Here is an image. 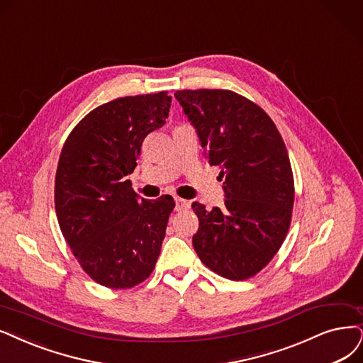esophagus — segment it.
<instances>
[{
	"label": "esophagus",
	"instance_id": "obj_1",
	"mask_svg": "<svg viewBox=\"0 0 363 363\" xmlns=\"http://www.w3.org/2000/svg\"><path fill=\"white\" fill-rule=\"evenodd\" d=\"M174 203H177V211H184V209H189L190 208V202L189 200H184L181 197H174Z\"/></svg>",
	"mask_w": 363,
	"mask_h": 363
}]
</instances>
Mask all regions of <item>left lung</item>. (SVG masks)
Returning a JSON list of instances; mask_svg holds the SVG:
<instances>
[{
  "instance_id": "obj_1",
  "label": "left lung",
  "mask_w": 363,
  "mask_h": 363,
  "mask_svg": "<svg viewBox=\"0 0 363 363\" xmlns=\"http://www.w3.org/2000/svg\"><path fill=\"white\" fill-rule=\"evenodd\" d=\"M211 166H220L224 206L193 203V245L211 271L233 281L260 272L290 227L294 200L286 145L267 113L225 89L174 92Z\"/></svg>"
}]
</instances>
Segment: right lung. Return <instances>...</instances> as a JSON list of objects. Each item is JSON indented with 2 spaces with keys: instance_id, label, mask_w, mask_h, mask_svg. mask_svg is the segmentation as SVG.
<instances>
[{
  "instance_id": "add662e5",
  "label": "right lung",
  "mask_w": 363,
  "mask_h": 363,
  "mask_svg": "<svg viewBox=\"0 0 363 363\" xmlns=\"http://www.w3.org/2000/svg\"><path fill=\"white\" fill-rule=\"evenodd\" d=\"M170 103L166 91L112 100L91 111L62 146L58 223L80 266L104 287L138 286L157 263L174 202L167 194L139 199L125 177L145 138L166 124Z\"/></svg>"
}]
</instances>
